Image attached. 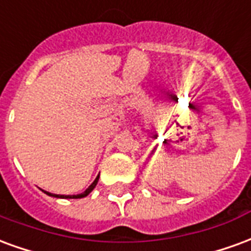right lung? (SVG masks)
Masks as SVG:
<instances>
[{
	"label": "right lung",
	"instance_id": "right-lung-1",
	"mask_svg": "<svg viewBox=\"0 0 251 251\" xmlns=\"http://www.w3.org/2000/svg\"><path fill=\"white\" fill-rule=\"evenodd\" d=\"M99 180V176H97V179L94 180L93 184L90 185L83 194H79V195H56V194H50V192H47V191H44V194L50 195V196H53V198H62V199H80V198H84V196H87L91 191H93L94 188H95V185H97V183H98Z\"/></svg>",
	"mask_w": 251,
	"mask_h": 251
}]
</instances>
